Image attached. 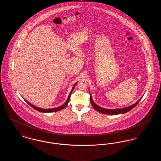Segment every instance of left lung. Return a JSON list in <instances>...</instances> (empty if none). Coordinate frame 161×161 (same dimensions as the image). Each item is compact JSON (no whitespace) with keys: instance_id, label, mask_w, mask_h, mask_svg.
Here are the masks:
<instances>
[{"instance_id":"1","label":"left lung","mask_w":161,"mask_h":161,"mask_svg":"<svg viewBox=\"0 0 161 161\" xmlns=\"http://www.w3.org/2000/svg\"><path fill=\"white\" fill-rule=\"evenodd\" d=\"M90 100H91V103L92 104L93 107L97 110L98 112H99L100 113L104 114H107V115H118V114H125L129 111H130V110H131L132 108H133L134 107H135L139 102L140 101V100H141V98L139 100H138V101L134 104L132 106H130L129 107H125V108H117V109H106V108H104L102 107L98 106L97 104H96L92 100V96L91 94H90Z\"/></svg>"}]
</instances>
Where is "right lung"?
I'll return each mask as SVG.
<instances>
[{
	"label": "right lung",
	"instance_id": "right-lung-1",
	"mask_svg": "<svg viewBox=\"0 0 161 161\" xmlns=\"http://www.w3.org/2000/svg\"><path fill=\"white\" fill-rule=\"evenodd\" d=\"M77 84V83H75V84L74 85V86H73V87H72V91H71V92L70 93V94H69V97H68V100L67 101H66V103L64 104H63L62 106H60V107H57V108H49V109H45V108H38L37 107H36V106H33L32 104H31V103H30L29 102H28L26 100H25V101L28 104H30V106H31V107H32V108H34L35 110H37L38 112H43V113H49V112H57V111H59V110H62L63 108H64V107H66L67 105H68V103H69V100H70V95H71V93H72V92L73 91V90L74 89V88H75V85Z\"/></svg>",
	"mask_w": 161,
	"mask_h": 161
}]
</instances>
